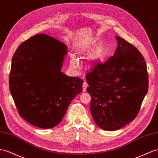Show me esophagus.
<instances>
[{
  "label": "esophagus",
  "mask_w": 158,
  "mask_h": 158,
  "mask_svg": "<svg viewBox=\"0 0 158 158\" xmlns=\"http://www.w3.org/2000/svg\"><path fill=\"white\" fill-rule=\"evenodd\" d=\"M88 87V84L86 81H84L83 83V91L84 92H85L86 90H87V88Z\"/></svg>",
  "instance_id": "obj_1"
}]
</instances>
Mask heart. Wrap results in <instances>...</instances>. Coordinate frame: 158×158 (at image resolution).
Masks as SVG:
<instances>
[{
  "label": "heart",
  "mask_w": 158,
  "mask_h": 158,
  "mask_svg": "<svg viewBox=\"0 0 158 158\" xmlns=\"http://www.w3.org/2000/svg\"><path fill=\"white\" fill-rule=\"evenodd\" d=\"M70 67L72 69H73V70H78L80 67L78 59H77L74 55L71 56V57Z\"/></svg>",
  "instance_id": "obj_1"
}]
</instances>
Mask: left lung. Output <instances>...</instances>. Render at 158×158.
<instances>
[{
	"instance_id": "8db88e82",
	"label": "left lung",
	"mask_w": 158,
	"mask_h": 158,
	"mask_svg": "<svg viewBox=\"0 0 158 158\" xmlns=\"http://www.w3.org/2000/svg\"><path fill=\"white\" fill-rule=\"evenodd\" d=\"M116 39L114 56L98 63L85 77L93 119L106 131L118 130L134 119L148 91L143 56L125 39Z\"/></svg>"
}]
</instances>
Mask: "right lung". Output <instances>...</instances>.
Wrapping results in <instances>:
<instances>
[{
    "label": "right lung",
    "mask_w": 158,
    "mask_h": 158,
    "mask_svg": "<svg viewBox=\"0 0 158 158\" xmlns=\"http://www.w3.org/2000/svg\"><path fill=\"white\" fill-rule=\"evenodd\" d=\"M67 47L45 34L35 35L17 48L12 59L9 88L20 115L35 127L57 125L83 81L60 71Z\"/></svg>",
    "instance_id": "add662e5"
}]
</instances>
